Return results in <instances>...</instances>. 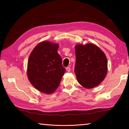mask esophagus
Returning a JSON list of instances; mask_svg holds the SVG:
<instances>
[{
    "label": "esophagus",
    "mask_w": 129,
    "mask_h": 129,
    "mask_svg": "<svg viewBox=\"0 0 129 129\" xmlns=\"http://www.w3.org/2000/svg\"><path fill=\"white\" fill-rule=\"evenodd\" d=\"M66 71L68 72H69L70 71H71V68L70 67H67L66 68Z\"/></svg>",
    "instance_id": "1"
}]
</instances>
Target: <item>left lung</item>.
<instances>
[{
    "instance_id": "1",
    "label": "left lung",
    "mask_w": 129,
    "mask_h": 129,
    "mask_svg": "<svg viewBox=\"0 0 129 129\" xmlns=\"http://www.w3.org/2000/svg\"><path fill=\"white\" fill-rule=\"evenodd\" d=\"M75 73L78 82L87 89L97 86L105 78L108 60L103 51L93 43L75 46Z\"/></svg>"
}]
</instances>
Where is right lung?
I'll return each instance as SVG.
<instances>
[{
	"label": "right lung",
	"mask_w": 129,
	"mask_h": 129,
	"mask_svg": "<svg viewBox=\"0 0 129 129\" xmlns=\"http://www.w3.org/2000/svg\"><path fill=\"white\" fill-rule=\"evenodd\" d=\"M58 49V44L44 41L35 47L28 58V80L35 88L44 93L55 91L66 71Z\"/></svg>",
	"instance_id": "right-lung-1"
}]
</instances>
